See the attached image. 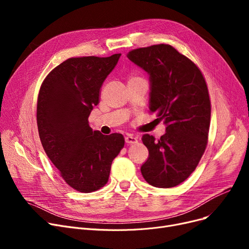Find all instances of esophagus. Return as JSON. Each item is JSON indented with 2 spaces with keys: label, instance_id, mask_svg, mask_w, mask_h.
Segmentation results:
<instances>
[{
  "label": "esophagus",
  "instance_id": "1",
  "mask_svg": "<svg viewBox=\"0 0 249 249\" xmlns=\"http://www.w3.org/2000/svg\"><path fill=\"white\" fill-rule=\"evenodd\" d=\"M125 141L126 143H128V144H134V143H137V138L132 136V135H128L125 137Z\"/></svg>",
  "mask_w": 249,
  "mask_h": 249
}]
</instances>
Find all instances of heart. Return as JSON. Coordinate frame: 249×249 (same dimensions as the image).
<instances>
[{
    "instance_id": "1",
    "label": "heart",
    "mask_w": 249,
    "mask_h": 249,
    "mask_svg": "<svg viewBox=\"0 0 249 249\" xmlns=\"http://www.w3.org/2000/svg\"><path fill=\"white\" fill-rule=\"evenodd\" d=\"M131 78H137V76H132V77H130V80H131Z\"/></svg>"
}]
</instances>
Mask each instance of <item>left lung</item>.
Wrapping results in <instances>:
<instances>
[{
    "label": "left lung",
    "instance_id": "left-lung-1",
    "mask_svg": "<svg viewBox=\"0 0 249 249\" xmlns=\"http://www.w3.org/2000/svg\"><path fill=\"white\" fill-rule=\"evenodd\" d=\"M128 58L149 73L150 113L166 124L160 139L142 136L149 156L141 174L153 187H176L195 171L208 144L211 101L205 77L169 44L133 49Z\"/></svg>",
    "mask_w": 249,
    "mask_h": 249
}]
</instances>
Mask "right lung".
I'll list each match as a JSON object with an SVG mask.
<instances>
[{"label":"right lung","mask_w":249,"mask_h":249,"mask_svg":"<svg viewBox=\"0 0 249 249\" xmlns=\"http://www.w3.org/2000/svg\"><path fill=\"white\" fill-rule=\"evenodd\" d=\"M120 53L81 56L61 62L44 78L37 100V126L45 153L67 184L81 193L108 182L113 160L124 147L122 134L93 131L89 116Z\"/></svg>","instance_id":"1"}]
</instances>
